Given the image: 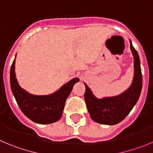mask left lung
I'll return each mask as SVG.
<instances>
[{
	"label": "left lung",
	"mask_w": 153,
	"mask_h": 153,
	"mask_svg": "<svg viewBox=\"0 0 153 153\" xmlns=\"http://www.w3.org/2000/svg\"><path fill=\"white\" fill-rule=\"evenodd\" d=\"M130 49L134 58V77L131 86L116 97L97 99L85 85V100L87 108L94 121L105 125H114L123 120L131 111L140 96L143 85L140 61L137 50L130 42Z\"/></svg>",
	"instance_id": "1"
}]
</instances>
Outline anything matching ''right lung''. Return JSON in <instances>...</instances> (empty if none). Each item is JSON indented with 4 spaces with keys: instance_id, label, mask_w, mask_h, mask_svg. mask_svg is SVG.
Returning a JSON list of instances; mask_svg holds the SVG:
<instances>
[{
    "instance_id": "right-lung-1",
    "label": "right lung",
    "mask_w": 153,
    "mask_h": 153,
    "mask_svg": "<svg viewBox=\"0 0 153 153\" xmlns=\"http://www.w3.org/2000/svg\"><path fill=\"white\" fill-rule=\"evenodd\" d=\"M14 65L15 60H13L10 74V87L22 112L29 119L39 124H49L59 120L62 114L65 100L73 85L79 79L78 78L71 79L58 91L50 95H33L22 89L18 85L15 76Z\"/></svg>"
}]
</instances>
